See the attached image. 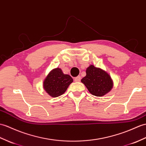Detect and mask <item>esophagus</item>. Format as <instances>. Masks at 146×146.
<instances>
[{
  "label": "esophagus",
  "instance_id": "esophagus-1",
  "mask_svg": "<svg viewBox=\"0 0 146 146\" xmlns=\"http://www.w3.org/2000/svg\"><path fill=\"white\" fill-rule=\"evenodd\" d=\"M74 81H76V82H79V81H81V76H78L76 77L74 79Z\"/></svg>",
  "mask_w": 146,
  "mask_h": 146
}]
</instances>
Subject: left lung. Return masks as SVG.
Listing matches in <instances>:
<instances>
[{
    "label": "left lung",
    "instance_id": "obj_1",
    "mask_svg": "<svg viewBox=\"0 0 146 146\" xmlns=\"http://www.w3.org/2000/svg\"><path fill=\"white\" fill-rule=\"evenodd\" d=\"M86 75L81 81L89 92L96 96H103L113 88V82L110 74L100 68L90 65L86 70Z\"/></svg>",
    "mask_w": 146,
    "mask_h": 146
}]
</instances>
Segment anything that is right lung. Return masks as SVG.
Wrapping results in <instances>:
<instances>
[{
  "instance_id": "obj_1",
  "label": "right lung",
  "mask_w": 146,
  "mask_h": 146,
  "mask_svg": "<svg viewBox=\"0 0 146 146\" xmlns=\"http://www.w3.org/2000/svg\"><path fill=\"white\" fill-rule=\"evenodd\" d=\"M73 81L69 74H64L59 68L52 70L43 81V88L53 98L62 95Z\"/></svg>"
}]
</instances>
